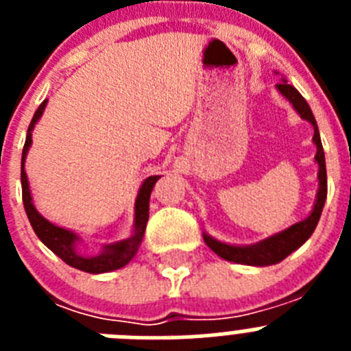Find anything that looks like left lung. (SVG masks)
<instances>
[{"label": "left lung", "instance_id": "left-lung-1", "mask_svg": "<svg viewBox=\"0 0 351 351\" xmlns=\"http://www.w3.org/2000/svg\"><path fill=\"white\" fill-rule=\"evenodd\" d=\"M276 73H278V71H276ZM276 88H278V91L290 101L291 107L295 108V112L299 114L304 121L311 123L313 130H315L313 144L316 145L315 161L318 163V191H316L315 206H313L308 218L295 223V225L288 226V228L271 235V237L258 241V243L255 244H244V246H241V244H226L218 241V239H214L213 235H209L207 232H204V241H206L207 246H209L216 255L221 256L223 260H228V262L243 263V265H253V267H265V265L280 263L281 260L287 258L290 253L299 250V247L311 237L313 232H315L316 225H318V219H320L322 216V210H324L325 200H327L325 153L324 147H322L318 125H316V119L315 116H313L311 108H309L308 101L302 98V95H300L293 86H290L285 77H281V82L278 84Z\"/></svg>", "mask_w": 351, "mask_h": 351}]
</instances>
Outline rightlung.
Segmentation results:
<instances>
[{"label": "right lung", "mask_w": 351, "mask_h": 351, "mask_svg": "<svg viewBox=\"0 0 351 351\" xmlns=\"http://www.w3.org/2000/svg\"><path fill=\"white\" fill-rule=\"evenodd\" d=\"M47 100H43L40 107L36 108L35 116L31 119L29 128H27L26 142H24L23 149V160H21V184H23V204L26 209L27 219H29L31 226L38 239L42 241L54 255L60 256L64 263H68L70 267H75L79 271L89 272V274H101V272L117 271V269L125 267L126 263L132 262V258L137 255L138 246L144 237L145 225L149 219V198H151V191H153L154 184L161 176H151V178L144 179V182L138 188L137 200H135V214H133V232L128 239L123 241H116V243L105 244L98 255H82L79 251L80 235L75 234L73 230H68L63 226H58L45 219L42 214L36 210L35 204H33V197H31L29 182H27L26 170H24V163H26L27 151H29L31 144V132L35 130V125L42 117L43 110H45Z\"/></svg>", "instance_id": "add662e5"}]
</instances>
